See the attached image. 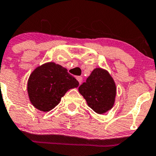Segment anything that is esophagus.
Returning <instances> with one entry per match:
<instances>
[{"label": "esophagus", "mask_w": 156, "mask_h": 156, "mask_svg": "<svg viewBox=\"0 0 156 156\" xmlns=\"http://www.w3.org/2000/svg\"><path fill=\"white\" fill-rule=\"evenodd\" d=\"M76 79L78 80V82H79V84H81V82H82V77L78 76V77H77V78H76Z\"/></svg>", "instance_id": "obj_1"}]
</instances>
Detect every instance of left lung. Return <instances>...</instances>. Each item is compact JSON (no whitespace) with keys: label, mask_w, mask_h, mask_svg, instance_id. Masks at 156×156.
I'll use <instances>...</instances> for the list:
<instances>
[{"label":"left lung","mask_w":156,"mask_h":156,"mask_svg":"<svg viewBox=\"0 0 156 156\" xmlns=\"http://www.w3.org/2000/svg\"><path fill=\"white\" fill-rule=\"evenodd\" d=\"M78 90L86 100L88 107L97 113H105L113 107L116 94V84L105 69H94L86 82L80 85Z\"/></svg>","instance_id":"left-lung-1"}]
</instances>
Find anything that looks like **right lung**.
Returning a JSON list of instances; mask_svg holds the SVG:
<instances>
[{
  "instance_id": "add662e5",
  "label": "right lung",
  "mask_w": 156,
  "mask_h": 156,
  "mask_svg": "<svg viewBox=\"0 0 156 156\" xmlns=\"http://www.w3.org/2000/svg\"><path fill=\"white\" fill-rule=\"evenodd\" d=\"M78 85V81L66 68L51 62L38 66L32 72L27 82V92L33 107L48 112L59 104L69 89Z\"/></svg>"
}]
</instances>
